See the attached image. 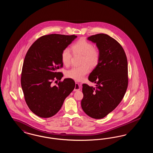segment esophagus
I'll return each instance as SVG.
<instances>
[{
    "mask_svg": "<svg viewBox=\"0 0 153 153\" xmlns=\"http://www.w3.org/2000/svg\"><path fill=\"white\" fill-rule=\"evenodd\" d=\"M80 87L79 85V84L77 81H76V85H75V87L74 89V91H78L80 90Z\"/></svg>",
    "mask_w": 153,
    "mask_h": 153,
    "instance_id": "34e87169",
    "label": "esophagus"
}]
</instances>
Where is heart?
Returning a JSON list of instances; mask_svg holds the SVG:
<instances>
[{"label": "heart", "mask_w": 153, "mask_h": 153, "mask_svg": "<svg viewBox=\"0 0 153 153\" xmlns=\"http://www.w3.org/2000/svg\"><path fill=\"white\" fill-rule=\"evenodd\" d=\"M72 51L74 54L82 55V63L84 64L80 66H73L67 71L66 76L68 78L74 80H80L90 71L89 65L96 66L100 58V51L99 48L94 47L91 42L84 39H81L72 46ZM72 53L68 48H65L61 53V60L65 66H69L71 63Z\"/></svg>", "instance_id": "obj_1"}]
</instances>
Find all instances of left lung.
I'll list each match as a JSON object with an SVG mask.
<instances>
[{
	"mask_svg": "<svg viewBox=\"0 0 153 153\" xmlns=\"http://www.w3.org/2000/svg\"><path fill=\"white\" fill-rule=\"evenodd\" d=\"M88 39L96 44L100 58L88 77L96 84V87L82 85L81 107L89 117L102 119L116 108L126 94L128 83L127 59L120 44L107 34H97Z\"/></svg>",
	"mask_w": 153,
	"mask_h": 153,
	"instance_id": "left-lung-1",
	"label": "left lung"
}]
</instances>
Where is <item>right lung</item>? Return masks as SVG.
Segmentation results:
<instances>
[{"label": "right lung", "instance_id": "right-lung-1", "mask_svg": "<svg viewBox=\"0 0 153 153\" xmlns=\"http://www.w3.org/2000/svg\"><path fill=\"white\" fill-rule=\"evenodd\" d=\"M77 37L52 34L39 37L32 44L23 61L21 86L29 109L41 117H50L61 109L75 87L72 79H65L58 70L63 67L61 53ZM59 80L57 86L52 82Z\"/></svg>", "mask_w": 153, "mask_h": 153}]
</instances>
